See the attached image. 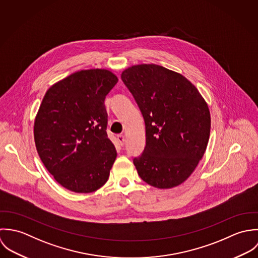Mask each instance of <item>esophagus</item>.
<instances>
[{
    "label": "esophagus",
    "instance_id": "obj_1",
    "mask_svg": "<svg viewBox=\"0 0 258 258\" xmlns=\"http://www.w3.org/2000/svg\"><path fill=\"white\" fill-rule=\"evenodd\" d=\"M117 142H118V144L122 147V146L124 145V136H123V135L117 136Z\"/></svg>",
    "mask_w": 258,
    "mask_h": 258
}]
</instances>
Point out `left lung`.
I'll return each instance as SVG.
<instances>
[{"instance_id":"8db88e82","label":"left lung","mask_w":258,"mask_h":258,"mask_svg":"<svg viewBox=\"0 0 258 258\" xmlns=\"http://www.w3.org/2000/svg\"><path fill=\"white\" fill-rule=\"evenodd\" d=\"M120 78L146 124V147L133 159L139 175L157 188L177 186L206 152L210 133L206 101L187 79L161 66H134Z\"/></svg>"}]
</instances>
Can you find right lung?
<instances>
[{"label":"right lung","instance_id":"right-lung-1","mask_svg":"<svg viewBox=\"0 0 258 258\" xmlns=\"http://www.w3.org/2000/svg\"><path fill=\"white\" fill-rule=\"evenodd\" d=\"M117 83L107 70H86L57 82L46 93L35 119L36 148L54 179L88 194L103 186L115 160L107 138L106 95Z\"/></svg>","mask_w":258,"mask_h":258}]
</instances>
